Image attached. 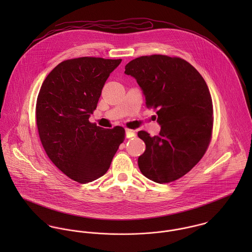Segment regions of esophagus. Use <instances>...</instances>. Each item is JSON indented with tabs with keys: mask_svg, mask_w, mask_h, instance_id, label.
Wrapping results in <instances>:
<instances>
[{
	"mask_svg": "<svg viewBox=\"0 0 252 252\" xmlns=\"http://www.w3.org/2000/svg\"><path fill=\"white\" fill-rule=\"evenodd\" d=\"M133 137H135V131L130 130V129H126V138L130 139V138H133Z\"/></svg>",
	"mask_w": 252,
	"mask_h": 252,
	"instance_id": "34e87169",
	"label": "esophagus"
}]
</instances>
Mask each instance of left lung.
I'll return each mask as SVG.
<instances>
[{
	"instance_id": "obj_1",
	"label": "left lung",
	"mask_w": 252,
	"mask_h": 252,
	"mask_svg": "<svg viewBox=\"0 0 252 252\" xmlns=\"http://www.w3.org/2000/svg\"><path fill=\"white\" fill-rule=\"evenodd\" d=\"M141 87L147 108L157 109L158 136H138L145 151L138 159L145 178L179 180L204 156L213 131V101L202 75L188 62L165 55L142 56L125 66Z\"/></svg>"
}]
</instances>
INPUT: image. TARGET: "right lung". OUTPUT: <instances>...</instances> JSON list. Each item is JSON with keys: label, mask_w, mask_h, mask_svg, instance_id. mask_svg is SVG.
<instances>
[{"label": "right lung", "mask_w": 252, "mask_h": 252, "mask_svg": "<svg viewBox=\"0 0 252 252\" xmlns=\"http://www.w3.org/2000/svg\"><path fill=\"white\" fill-rule=\"evenodd\" d=\"M121 61L66 60L49 72L37 95L36 126L42 146L52 163L79 183L104 176L124 140L122 127L105 129L89 122L105 82Z\"/></svg>", "instance_id": "right-lung-1"}]
</instances>
